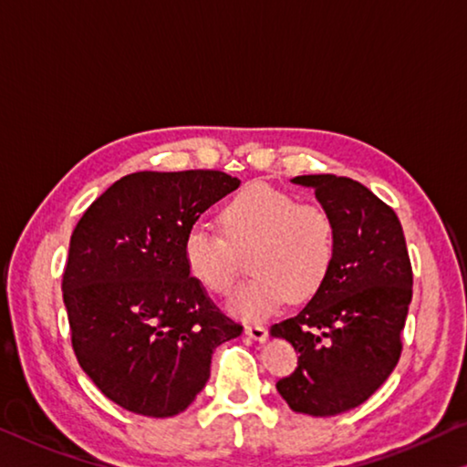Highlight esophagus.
Listing matches in <instances>:
<instances>
[{"label": "esophagus", "mask_w": 467, "mask_h": 467, "mask_svg": "<svg viewBox=\"0 0 467 467\" xmlns=\"http://www.w3.org/2000/svg\"><path fill=\"white\" fill-rule=\"evenodd\" d=\"M244 332H246L248 338H253V340H258V342L267 340V327L261 324H246L244 326Z\"/></svg>", "instance_id": "esophagus-1"}]
</instances>
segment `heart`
Returning <instances> with one entry per match:
<instances>
[{"mask_svg":"<svg viewBox=\"0 0 467 467\" xmlns=\"http://www.w3.org/2000/svg\"><path fill=\"white\" fill-rule=\"evenodd\" d=\"M223 234L209 225L190 227L183 258L198 284L225 296L238 279L235 250L250 248L253 277L235 292L232 311L261 319L284 303L317 294L334 265L336 221L321 204H300L288 192L250 183L221 211Z\"/></svg>","mask_w":467,"mask_h":467,"instance_id":"heart-1","label":"heart"}]
</instances>
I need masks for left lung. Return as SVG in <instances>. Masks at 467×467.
<instances>
[{
    "label": "left lung",
    "mask_w": 467,
    "mask_h": 467,
    "mask_svg": "<svg viewBox=\"0 0 467 467\" xmlns=\"http://www.w3.org/2000/svg\"><path fill=\"white\" fill-rule=\"evenodd\" d=\"M336 221V256L326 282L294 317L271 326L300 353L277 392L292 411L327 418L365 403L397 368L411 303V261L400 221L348 177L300 175Z\"/></svg>",
    "instance_id": "left-lung-1"
}]
</instances>
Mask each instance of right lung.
Returning a JSON list of instances; mask_svg holds the SVG:
<instances>
[{"mask_svg": "<svg viewBox=\"0 0 467 467\" xmlns=\"http://www.w3.org/2000/svg\"><path fill=\"white\" fill-rule=\"evenodd\" d=\"M238 188L221 171H140L112 183L70 235L62 296L73 350L127 411H185L209 382L213 350L242 334L183 258L190 227Z\"/></svg>", "mask_w": 467, "mask_h": 467, "instance_id": "obj_1", "label": "right lung"}]
</instances>
